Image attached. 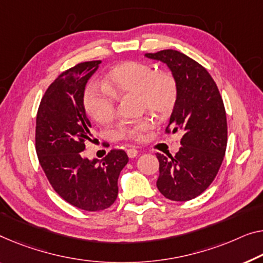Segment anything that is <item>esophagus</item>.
<instances>
[{
    "mask_svg": "<svg viewBox=\"0 0 263 263\" xmlns=\"http://www.w3.org/2000/svg\"><path fill=\"white\" fill-rule=\"evenodd\" d=\"M127 156L130 157V158H135V157L138 156V151L136 150V148H128V150L126 151Z\"/></svg>",
    "mask_w": 263,
    "mask_h": 263,
    "instance_id": "obj_1",
    "label": "esophagus"
}]
</instances>
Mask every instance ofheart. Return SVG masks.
I'll use <instances>...</instances> for the list:
<instances>
[{"label":"heart","instance_id":"b5f03b06","mask_svg":"<svg viewBox=\"0 0 263 263\" xmlns=\"http://www.w3.org/2000/svg\"><path fill=\"white\" fill-rule=\"evenodd\" d=\"M103 85L117 99L136 97L140 108L147 109L159 118L170 117L178 101V82L174 74L157 70L154 66L144 62L127 61L116 66L105 76ZM108 93L93 86L86 88L84 93L85 112L99 124H107L116 117L115 99ZM152 127V120L143 118L120 125L116 130V137L142 140Z\"/></svg>","mask_w":263,"mask_h":263}]
</instances>
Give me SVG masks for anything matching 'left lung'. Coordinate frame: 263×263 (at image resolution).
I'll return each mask as SVG.
<instances>
[{"mask_svg": "<svg viewBox=\"0 0 263 263\" xmlns=\"http://www.w3.org/2000/svg\"><path fill=\"white\" fill-rule=\"evenodd\" d=\"M145 57L163 62L178 82V101L171 113L172 133L183 132L175 156L157 154V187L171 201H190L216 177L227 148V116L221 94L208 70L178 50Z\"/></svg>", "mask_w": 263, "mask_h": 263, "instance_id": "obj_1", "label": "left lung"}]
</instances>
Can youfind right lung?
<instances>
[{
  "label": "right lung",
  "mask_w": 263,
  "mask_h": 263,
  "mask_svg": "<svg viewBox=\"0 0 263 263\" xmlns=\"http://www.w3.org/2000/svg\"><path fill=\"white\" fill-rule=\"evenodd\" d=\"M100 64L82 62L50 84L39 106L35 131L39 162L50 185L69 204L87 211L115 203L120 171L128 162L124 150H111L103 160L82 154L93 138L84 108L85 87Z\"/></svg>",
  "instance_id": "1"
}]
</instances>
